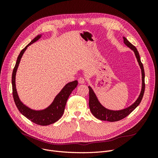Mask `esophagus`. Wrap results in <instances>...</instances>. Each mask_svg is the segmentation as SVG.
I'll return each instance as SVG.
<instances>
[{
    "instance_id": "1",
    "label": "esophagus",
    "mask_w": 158,
    "mask_h": 158,
    "mask_svg": "<svg viewBox=\"0 0 158 158\" xmlns=\"http://www.w3.org/2000/svg\"><path fill=\"white\" fill-rule=\"evenodd\" d=\"M85 78L83 77H80L78 78V82L80 84H84L85 83Z\"/></svg>"
}]
</instances>
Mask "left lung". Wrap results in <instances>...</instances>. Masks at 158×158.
<instances>
[{
  "label": "left lung",
  "instance_id": "8db88e82",
  "mask_svg": "<svg viewBox=\"0 0 158 158\" xmlns=\"http://www.w3.org/2000/svg\"><path fill=\"white\" fill-rule=\"evenodd\" d=\"M124 43L132 50L134 51L136 55V57L137 59V60L139 63V65L140 66V69L142 70V91L141 93L139 95V98L133 103L131 106H130L128 108H126L123 110H121V111H111V110H109L103 107L100 103L98 102V100L95 96V95L94 92L92 89L89 86H88L89 88V107L90 109V111L92 113L94 114L95 117L99 119L102 121H107L109 122H115L120 121L121 119L125 118L127 117L129 114L131 112H132L139 105L142 101V99L143 98V95L144 94L145 90V82H144V78H145V74H144V66L140 60V57L139 55V52L137 51V49L132 44H131L125 37H123Z\"/></svg>",
  "mask_w": 158,
  "mask_h": 158
}]
</instances>
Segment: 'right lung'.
<instances>
[{"label":"right lung","mask_w":158,"mask_h":158,"mask_svg":"<svg viewBox=\"0 0 158 158\" xmlns=\"http://www.w3.org/2000/svg\"><path fill=\"white\" fill-rule=\"evenodd\" d=\"M40 37L41 35H38L35 38H34L29 44L26 45L21 51L20 53L19 54L18 56L15 66H14L13 69L12 76V95L14 102H15L18 109L23 116H25L27 118L29 119V120H30L33 123L37 124V125L47 126L56 122L62 117V115H63L64 111V108L66 102H67V99L72 92L77 86L78 82L77 80H75L66 84L63 88V89L60 91V93L56 95L53 102L52 103L51 106L46 109L43 110V111H33V110H31L30 108L25 106L20 101V99H19L18 95L17 94L15 85V77L18 66L19 63H20L21 57L22 56V55L24 52L25 50L27 49V47L30 45L31 44H33V43L37 41L40 39Z\"/></svg>","instance_id":"obj_1"}]
</instances>
